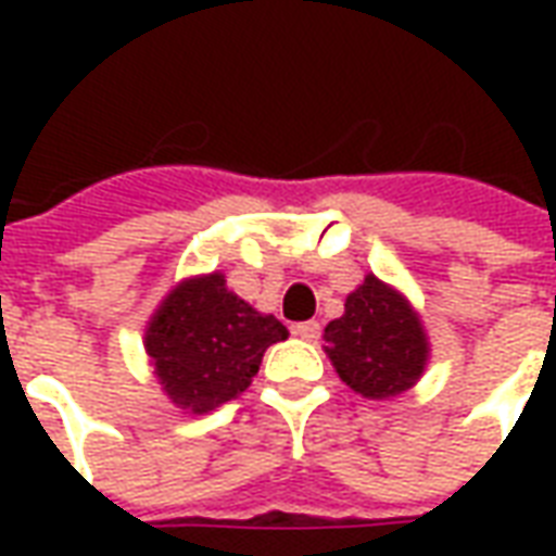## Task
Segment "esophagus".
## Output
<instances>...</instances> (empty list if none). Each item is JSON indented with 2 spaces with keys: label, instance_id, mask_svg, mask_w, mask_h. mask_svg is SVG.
<instances>
[{
  "label": "esophagus",
  "instance_id": "esophagus-1",
  "mask_svg": "<svg viewBox=\"0 0 556 556\" xmlns=\"http://www.w3.org/2000/svg\"><path fill=\"white\" fill-rule=\"evenodd\" d=\"M291 330H294V337L306 339V342H315L318 333H321V325H318V321H301V325H294Z\"/></svg>",
  "mask_w": 556,
  "mask_h": 556
}]
</instances>
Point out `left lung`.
Here are the masks:
<instances>
[{
  "instance_id": "1",
  "label": "left lung",
  "mask_w": 556,
  "mask_h": 556,
  "mask_svg": "<svg viewBox=\"0 0 556 556\" xmlns=\"http://www.w3.org/2000/svg\"><path fill=\"white\" fill-rule=\"evenodd\" d=\"M325 342L339 378L366 399H393L410 390L429 361L419 315L375 274L345 298V315L325 327Z\"/></svg>"
}]
</instances>
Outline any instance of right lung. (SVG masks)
Masks as SVG:
<instances>
[{"label":"right lung","instance_id":"right-lung-1","mask_svg":"<svg viewBox=\"0 0 556 556\" xmlns=\"http://www.w3.org/2000/svg\"><path fill=\"white\" fill-rule=\"evenodd\" d=\"M289 330L255 313L223 274L178 282L146 327V351L172 405L193 414L238 399L262 366L265 351Z\"/></svg>","mask_w":556,"mask_h":556}]
</instances>
